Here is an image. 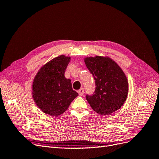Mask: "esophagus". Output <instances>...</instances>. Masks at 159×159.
<instances>
[{
    "label": "esophagus",
    "mask_w": 159,
    "mask_h": 159,
    "mask_svg": "<svg viewBox=\"0 0 159 159\" xmlns=\"http://www.w3.org/2000/svg\"><path fill=\"white\" fill-rule=\"evenodd\" d=\"M78 93H79V94L80 96H82V95L84 94V89H83V88H80V89H79V90H78Z\"/></svg>",
    "instance_id": "obj_1"
}]
</instances>
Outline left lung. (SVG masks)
I'll use <instances>...</instances> for the list:
<instances>
[{
	"label": "left lung",
	"mask_w": 159,
	"mask_h": 159,
	"mask_svg": "<svg viewBox=\"0 0 159 159\" xmlns=\"http://www.w3.org/2000/svg\"><path fill=\"white\" fill-rule=\"evenodd\" d=\"M84 62L93 75L96 86L93 94L86 96L92 108L102 116L120 109L129 92L127 79L121 68L108 57H86Z\"/></svg>",
	"instance_id": "obj_1"
}]
</instances>
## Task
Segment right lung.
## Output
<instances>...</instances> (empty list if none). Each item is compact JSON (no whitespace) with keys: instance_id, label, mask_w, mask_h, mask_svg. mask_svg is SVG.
<instances>
[{"instance_id":"add662e5","label":"right lung","mask_w":159,"mask_h":159,"mask_svg":"<svg viewBox=\"0 0 159 159\" xmlns=\"http://www.w3.org/2000/svg\"><path fill=\"white\" fill-rule=\"evenodd\" d=\"M70 57L60 55L48 61L38 71L32 82V98L38 107L51 116H58L79 95L71 80L64 76Z\"/></svg>"}]
</instances>
